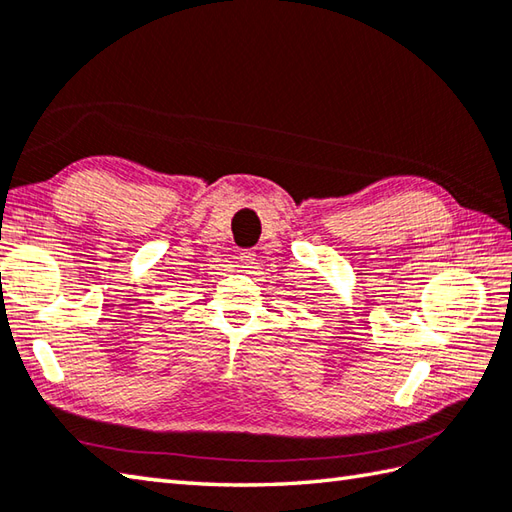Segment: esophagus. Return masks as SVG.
<instances>
[{
  "label": "esophagus",
  "mask_w": 512,
  "mask_h": 512,
  "mask_svg": "<svg viewBox=\"0 0 512 512\" xmlns=\"http://www.w3.org/2000/svg\"><path fill=\"white\" fill-rule=\"evenodd\" d=\"M255 253H253V250H242V253H239V266H242V268H253L255 266Z\"/></svg>",
  "instance_id": "1"
}]
</instances>
